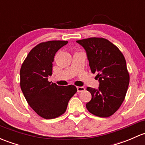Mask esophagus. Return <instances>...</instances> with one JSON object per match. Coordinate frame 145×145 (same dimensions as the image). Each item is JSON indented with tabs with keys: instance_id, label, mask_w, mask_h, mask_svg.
I'll use <instances>...</instances> for the list:
<instances>
[{
	"instance_id": "obj_1",
	"label": "esophagus",
	"mask_w": 145,
	"mask_h": 145,
	"mask_svg": "<svg viewBox=\"0 0 145 145\" xmlns=\"http://www.w3.org/2000/svg\"><path fill=\"white\" fill-rule=\"evenodd\" d=\"M77 88V91L78 92H83V91H85V88L84 87H80V86H78L76 87Z\"/></svg>"
}]
</instances>
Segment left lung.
Here are the masks:
<instances>
[{"label": "left lung", "instance_id": "1", "mask_svg": "<svg viewBox=\"0 0 145 145\" xmlns=\"http://www.w3.org/2000/svg\"><path fill=\"white\" fill-rule=\"evenodd\" d=\"M86 51L91 71L97 73L98 89L88 87L92 99L86 103L90 113L108 117L120 108L129 87V73L124 55L115 44L102 37L76 41Z\"/></svg>", "mask_w": 145, "mask_h": 145}]
</instances>
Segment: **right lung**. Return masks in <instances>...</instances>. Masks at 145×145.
<instances>
[{"label":"right lung","instance_id":"obj_1","mask_svg":"<svg viewBox=\"0 0 145 145\" xmlns=\"http://www.w3.org/2000/svg\"><path fill=\"white\" fill-rule=\"evenodd\" d=\"M67 41L41 42L29 52L20 69V86L29 106L42 118L50 120L64 114L76 86H59L48 80L52 74L56 52Z\"/></svg>","mask_w":145,"mask_h":145}]
</instances>
